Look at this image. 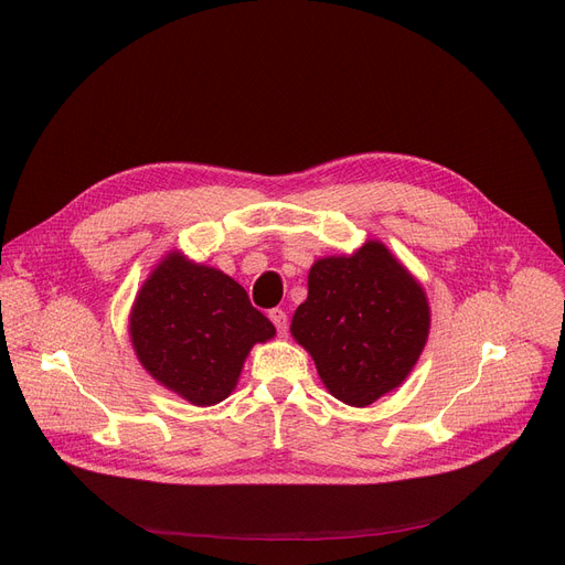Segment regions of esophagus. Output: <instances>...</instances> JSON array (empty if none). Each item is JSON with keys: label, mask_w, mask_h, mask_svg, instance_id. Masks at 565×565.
<instances>
[{"label": "esophagus", "mask_w": 565, "mask_h": 565, "mask_svg": "<svg viewBox=\"0 0 565 565\" xmlns=\"http://www.w3.org/2000/svg\"><path fill=\"white\" fill-rule=\"evenodd\" d=\"M267 316H269V321L275 323V328H277L279 334H286V332H288V316H286L284 309H269Z\"/></svg>", "instance_id": "obj_1"}]
</instances>
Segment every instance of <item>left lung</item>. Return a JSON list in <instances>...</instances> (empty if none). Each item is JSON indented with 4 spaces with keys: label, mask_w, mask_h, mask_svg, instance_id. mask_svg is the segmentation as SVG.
<instances>
[{
    "label": "left lung",
    "mask_w": 565,
    "mask_h": 565,
    "mask_svg": "<svg viewBox=\"0 0 565 565\" xmlns=\"http://www.w3.org/2000/svg\"><path fill=\"white\" fill-rule=\"evenodd\" d=\"M307 286L290 334L330 395L362 408L397 390L431 326L427 292L408 267L381 239H366L353 254L318 258Z\"/></svg>",
    "instance_id": "1"
}]
</instances>
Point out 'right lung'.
<instances>
[{"label":"right lung","instance_id":"add662e5","mask_svg":"<svg viewBox=\"0 0 565 565\" xmlns=\"http://www.w3.org/2000/svg\"><path fill=\"white\" fill-rule=\"evenodd\" d=\"M275 334L233 277L189 260L180 249L157 263L129 313L142 370L193 406L224 402L249 351Z\"/></svg>","mask_w":565,"mask_h":565}]
</instances>
